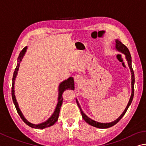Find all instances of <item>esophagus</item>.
I'll list each match as a JSON object with an SVG mask.
<instances>
[{
	"label": "esophagus",
	"instance_id": "34e87169",
	"mask_svg": "<svg viewBox=\"0 0 146 146\" xmlns=\"http://www.w3.org/2000/svg\"><path fill=\"white\" fill-rule=\"evenodd\" d=\"M74 80H75V81L76 82H77V83H78V82H80V81H82V77L79 75H76L75 76V77H74Z\"/></svg>",
	"mask_w": 146,
	"mask_h": 146
}]
</instances>
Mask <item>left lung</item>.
Returning <instances> with one entry per match:
<instances>
[{
	"instance_id": "1",
	"label": "left lung",
	"mask_w": 146,
	"mask_h": 146,
	"mask_svg": "<svg viewBox=\"0 0 146 146\" xmlns=\"http://www.w3.org/2000/svg\"><path fill=\"white\" fill-rule=\"evenodd\" d=\"M115 42V49L116 50H117L118 52L122 53V54H124V55H125L126 59L127 60V62H128V64L129 70H130L131 75V94L130 98H129V100L128 105H127L126 107L125 108V110H124V112H123V113H122V114L120 116H119V117L117 119H116V120L111 122V123H99V122H97L96 121L93 120V119H92L91 118H89V117H87V116L86 114H85L84 112H83V111H82V109L81 108V107H80V104H79L77 99L76 98V103H77L78 107H79V108H80V112H81V113H82V117H83V119H84V121H86L87 123H88L89 124H90L91 126L96 127V128H110V127L113 126V125H115L116 123H117L119 121V120H120V119L123 117L124 115L125 114V113L126 112L127 110H128V107H129V105H131L132 100H133V96H134L135 76H134V72H133V68H132L131 57L130 53H129V50L128 49V48H127L125 45H124V44L122 43L119 40V39H116Z\"/></svg>"
}]
</instances>
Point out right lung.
Here are the masks:
<instances>
[{
	"instance_id": "add662e5",
	"label": "right lung",
	"mask_w": 146,
	"mask_h": 146,
	"mask_svg": "<svg viewBox=\"0 0 146 146\" xmlns=\"http://www.w3.org/2000/svg\"><path fill=\"white\" fill-rule=\"evenodd\" d=\"M27 46H25L24 48H23L22 51L20 52L19 56L18 57L17 59V68H15V70L14 71V73H13V84H12V90H11V94H12V98L13 103H14V105L16 107V109L17 110V112L20 117L22 118V120L25 124H27L29 126L33 128H36V129H44L45 128H48V127H50L56 123L57 121L58 120V118H59L60 110V107H61V105L62 104V93L64 92V91L68 89H71L74 90L75 89V84H74V80L73 77H70L68 78L67 80H65L61 83L59 84V88H58V99H57V103L56 105V107H55V109L54 110V113H52V115L50 116V117L47 119L46 121L43 122V123H39L38 124H33L30 122L28 121L26 118L24 117V115H23L22 112H21V110L19 108V106H18V103L16 99V96L15 94V82L16 78H17L18 71L19 70V67L20 62L22 61L23 57L25 54L26 52H27Z\"/></svg>"
}]
</instances>
